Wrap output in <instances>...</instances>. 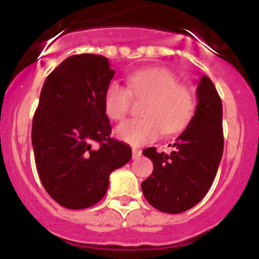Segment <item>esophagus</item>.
Returning a JSON list of instances; mask_svg holds the SVG:
<instances>
[{"label":"esophagus","mask_w":259,"mask_h":259,"mask_svg":"<svg viewBox=\"0 0 259 259\" xmlns=\"http://www.w3.org/2000/svg\"><path fill=\"white\" fill-rule=\"evenodd\" d=\"M141 150L140 149H136V148H134V149H132V158H134V159H137V158H140L141 157Z\"/></svg>","instance_id":"34e87169"}]
</instances>
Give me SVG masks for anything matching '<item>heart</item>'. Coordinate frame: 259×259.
Masks as SVG:
<instances>
[{
  "instance_id": "obj_1",
  "label": "heart",
  "mask_w": 259,
  "mask_h": 259,
  "mask_svg": "<svg viewBox=\"0 0 259 259\" xmlns=\"http://www.w3.org/2000/svg\"><path fill=\"white\" fill-rule=\"evenodd\" d=\"M132 97H148L143 118L128 119L116 128L119 139L131 145L157 140L162 131L172 135L182 131L193 118L196 100L189 87L179 84L171 71L162 67L137 70L128 76V88L113 80L105 91L107 116L120 122L130 113Z\"/></svg>"
}]
</instances>
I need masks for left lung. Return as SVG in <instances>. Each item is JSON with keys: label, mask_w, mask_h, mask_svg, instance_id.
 I'll return each mask as SVG.
<instances>
[{"label": "left lung", "mask_w": 259, "mask_h": 259, "mask_svg": "<svg viewBox=\"0 0 259 259\" xmlns=\"http://www.w3.org/2000/svg\"><path fill=\"white\" fill-rule=\"evenodd\" d=\"M196 113L176 139L171 154L146 148L154 170L141 183L146 201L159 211L179 214L197 205L211 187L223 155V107L214 84L201 77Z\"/></svg>", "instance_id": "left-lung-1"}]
</instances>
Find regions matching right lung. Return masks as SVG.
Returning a JSON list of instances; mask_svg holds the SVG:
<instances>
[{
    "label": "right lung",
    "instance_id": "obj_1",
    "mask_svg": "<svg viewBox=\"0 0 259 259\" xmlns=\"http://www.w3.org/2000/svg\"><path fill=\"white\" fill-rule=\"evenodd\" d=\"M114 76L106 57L75 54L48 75L32 120L40 180L53 200L79 210L101 201L109 176L132 157L110 136L104 96Z\"/></svg>",
    "mask_w": 259,
    "mask_h": 259
}]
</instances>
